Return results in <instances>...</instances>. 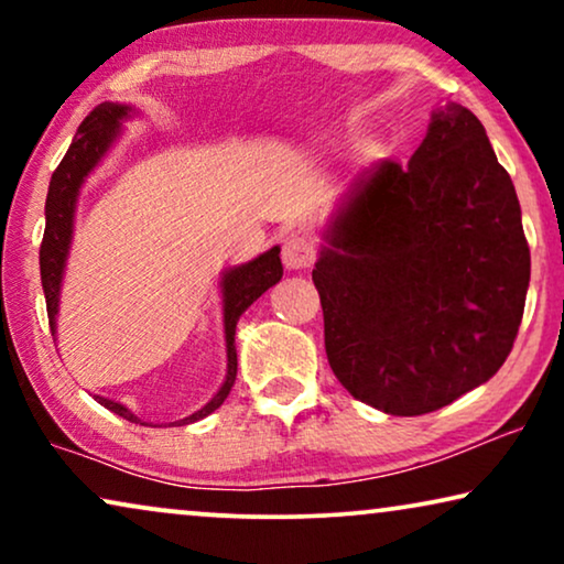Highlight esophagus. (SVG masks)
<instances>
[{"label": "esophagus", "mask_w": 564, "mask_h": 564, "mask_svg": "<svg viewBox=\"0 0 564 564\" xmlns=\"http://www.w3.org/2000/svg\"><path fill=\"white\" fill-rule=\"evenodd\" d=\"M282 261L288 269H307L315 261V246L307 236H290L282 243Z\"/></svg>", "instance_id": "obj_1"}]
</instances>
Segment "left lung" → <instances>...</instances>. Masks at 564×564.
I'll use <instances>...</instances> for the list:
<instances>
[{
    "mask_svg": "<svg viewBox=\"0 0 564 564\" xmlns=\"http://www.w3.org/2000/svg\"><path fill=\"white\" fill-rule=\"evenodd\" d=\"M323 241L313 282L328 365L361 403L423 415L503 367L531 257L511 176L467 107L431 112L408 166L361 174Z\"/></svg>",
    "mask_w": 564,
    "mask_h": 564,
    "instance_id": "8db88e82",
    "label": "left lung"
}]
</instances>
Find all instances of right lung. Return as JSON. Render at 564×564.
Instances as JSON below:
<instances>
[{
    "label": "right lung",
    "mask_w": 564,
    "mask_h": 564,
    "mask_svg": "<svg viewBox=\"0 0 564 564\" xmlns=\"http://www.w3.org/2000/svg\"><path fill=\"white\" fill-rule=\"evenodd\" d=\"M130 115H135V107L120 105V102H102L91 110L84 122L76 130L72 145H68L64 161H61L56 172L51 176L48 184V197H45V234L41 243V280L45 292V307H48V323L51 334L56 336V318H58V303H61V284H64L66 272V259L68 249H72L74 238V215H76V199L87 182V176L95 172V166L107 156V151L112 149V143L118 141L122 133V122ZM282 280V261H280V246L259 253L257 259L246 261V264L228 267L220 276V292H223V328H226V357L228 369L226 380H223L220 390L207 400V403L195 411L187 419H180L169 426H187L195 423L213 411H218L223 400L228 398L230 388L236 382V323L241 318L246 307L253 300H259L269 288H274ZM97 403L105 405L107 411L122 415L130 423H149L138 419L133 411H128L126 405L118 400L99 398Z\"/></svg>",
    "instance_id": "1"
}]
</instances>
